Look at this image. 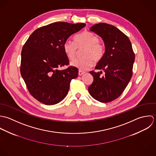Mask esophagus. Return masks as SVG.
<instances>
[{
	"instance_id": "1",
	"label": "esophagus",
	"mask_w": 156,
	"mask_h": 156,
	"mask_svg": "<svg viewBox=\"0 0 156 156\" xmlns=\"http://www.w3.org/2000/svg\"><path fill=\"white\" fill-rule=\"evenodd\" d=\"M84 73H85V72H83V71H82V70H79V72H78V75H79V76H81V75H83L84 74Z\"/></svg>"
}]
</instances>
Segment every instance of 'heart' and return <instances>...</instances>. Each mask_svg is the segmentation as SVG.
<instances>
[{
    "label": "heart",
    "mask_w": 156,
    "mask_h": 156,
    "mask_svg": "<svg viewBox=\"0 0 156 156\" xmlns=\"http://www.w3.org/2000/svg\"><path fill=\"white\" fill-rule=\"evenodd\" d=\"M75 42L67 40L63 44V49L67 57L73 60L77 54L78 48L85 47L83 52V58H78L71 62V65L80 70H85L92 67L96 62L100 61L104 57L105 48L99 41V37L93 32L84 31L74 38Z\"/></svg>",
    "instance_id": "1"
}]
</instances>
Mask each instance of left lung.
<instances>
[{"mask_svg":"<svg viewBox=\"0 0 156 156\" xmlns=\"http://www.w3.org/2000/svg\"><path fill=\"white\" fill-rule=\"evenodd\" d=\"M90 31L101 37L105 44L103 58L95 69L90 72L94 77L89 87L90 94L101 102H111L118 98L129 83L132 75L135 55L128 37L116 27L104 23L95 24Z\"/></svg>","mask_w":156,"mask_h":156,"instance_id":"left-lung-1","label":"left lung"}]
</instances>
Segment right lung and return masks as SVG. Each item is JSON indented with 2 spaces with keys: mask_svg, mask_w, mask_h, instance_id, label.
<instances>
[{
  "mask_svg": "<svg viewBox=\"0 0 156 156\" xmlns=\"http://www.w3.org/2000/svg\"><path fill=\"white\" fill-rule=\"evenodd\" d=\"M86 27L83 23L55 22L32 33L21 54V75L32 96L46 105H54L67 96L70 81L78 77V70L68 65L63 44L73 34Z\"/></svg>",
  "mask_w": 156,
  "mask_h": 156,
  "instance_id": "add662e5",
  "label": "right lung"
}]
</instances>
